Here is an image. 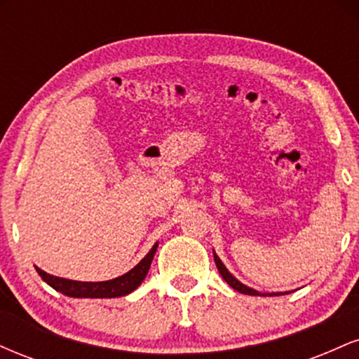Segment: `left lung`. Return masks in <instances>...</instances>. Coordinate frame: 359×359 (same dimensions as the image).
<instances>
[{
	"label": "left lung",
	"mask_w": 359,
	"mask_h": 359,
	"mask_svg": "<svg viewBox=\"0 0 359 359\" xmlns=\"http://www.w3.org/2000/svg\"><path fill=\"white\" fill-rule=\"evenodd\" d=\"M214 262H216V266H217V270H219L221 277L226 280V283H228L229 287H233L234 290L241 292V294H246V295H259V297H266V295H270V297H271V295H280V294H282V292H273V294H262V292L255 290V288H251V287H246L245 283H241L240 280H238V278H234L233 275L229 273L228 269H226V266H224V263L221 262L219 257H217L216 253H214ZM285 294H288V292H285Z\"/></svg>",
	"instance_id": "8db88e82"
}]
</instances>
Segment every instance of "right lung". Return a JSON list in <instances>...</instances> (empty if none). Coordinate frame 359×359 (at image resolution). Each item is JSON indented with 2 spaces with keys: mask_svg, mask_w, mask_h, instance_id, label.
I'll return each instance as SVG.
<instances>
[{
  "mask_svg": "<svg viewBox=\"0 0 359 359\" xmlns=\"http://www.w3.org/2000/svg\"><path fill=\"white\" fill-rule=\"evenodd\" d=\"M158 243H155L154 248L147 253V257L138 263L135 269H131L128 273L121 275V277L106 280V282H77V280L60 278L53 277V275L47 273V271L40 270L35 266L39 275L42 277L43 282H47L52 288H55L60 294L67 295V297L76 299H113V297H123V295L131 294L135 288L140 287L147 277L148 270H150L151 259L156 251Z\"/></svg>",
  "mask_w": 359,
  "mask_h": 359,
  "instance_id": "1",
  "label": "right lung"
}]
</instances>
